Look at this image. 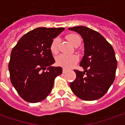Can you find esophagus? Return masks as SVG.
Wrapping results in <instances>:
<instances>
[{
  "label": "esophagus",
  "instance_id": "34e87169",
  "mask_svg": "<svg viewBox=\"0 0 125 125\" xmlns=\"http://www.w3.org/2000/svg\"><path fill=\"white\" fill-rule=\"evenodd\" d=\"M63 73H66L67 72V70L66 69V68H63V71H62Z\"/></svg>",
  "mask_w": 125,
  "mask_h": 125
}]
</instances>
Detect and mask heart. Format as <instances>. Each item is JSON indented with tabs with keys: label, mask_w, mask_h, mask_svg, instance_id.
Masks as SVG:
<instances>
[{
	"label": "heart",
	"mask_w": 125,
	"mask_h": 125,
	"mask_svg": "<svg viewBox=\"0 0 125 125\" xmlns=\"http://www.w3.org/2000/svg\"><path fill=\"white\" fill-rule=\"evenodd\" d=\"M66 39L68 40L73 45H76L77 44L81 42V39L76 34H68L66 35ZM58 43H59V39L55 38L52 40V42L50 44V51L53 54H56L58 53ZM78 57L75 54H62L57 56L56 58V63L57 65L62 66L65 68H71L78 62Z\"/></svg>",
	"instance_id": "b5f03b06"
}]
</instances>
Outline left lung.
<instances>
[{"mask_svg": "<svg viewBox=\"0 0 125 125\" xmlns=\"http://www.w3.org/2000/svg\"><path fill=\"white\" fill-rule=\"evenodd\" d=\"M83 39L84 56L80 66L84 71L74 70L75 80L70 87L75 96L85 101L100 99L107 92L115 77L117 60L112 45L97 31L83 26L69 28Z\"/></svg>", "mask_w": 125, "mask_h": 125, "instance_id": "8db88e82", "label": "left lung"}]
</instances>
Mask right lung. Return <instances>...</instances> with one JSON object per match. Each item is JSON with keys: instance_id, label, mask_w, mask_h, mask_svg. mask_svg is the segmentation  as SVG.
Returning <instances> with one entry per match:
<instances>
[{"instance_id": "add662e5", "label": "right lung", "mask_w": 125, "mask_h": 125, "mask_svg": "<svg viewBox=\"0 0 125 125\" xmlns=\"http://www.w3.org/2000/svg\"><path fill=\"white\" fill-rule=\"evenodd\" d=\"M64 29L37 28L23 35L12 49L8 65L10 80L26 101L45 99L52 91L55 78L62 73V67L52 66L55 61L50 47L52 40Z\"/></svg>"}]
</instances>
